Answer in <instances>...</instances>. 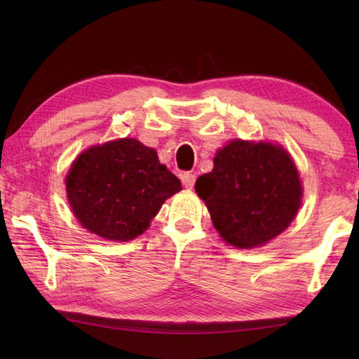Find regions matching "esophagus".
I'll return each mask as SVG.
<instances>
[{"instance_id": "obj_1", "label": "esophagus", "mask_w": 359, "mask_h": 359, "mask_svg": "<svg viewBox=\"0 0 359 359\" xmlns=\"http://www.w3.org/2000/svg\"><path fill=\"white\" fill-rule=\"evenodd\" d=\"M180 179H182V185H184L188 189H191L194 187V182H196V174L184 172L180 175Z\"/></svg>"}]
</instances>
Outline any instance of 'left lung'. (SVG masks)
Wrapping results in <instances>:
<instances>
[{
  "instance_id": "left-lung-1",
  "label": "left lung",
  "mask_w": 359,
  "mask_h": 359,
  "mask_svg": "<svg viewBox=\"0 0 359 359\" xmlns=\"http://www.w3.org/2000/svg\"><path fill=\"white\" fill-rule=\"evenodd\" d=\"M196 193L225 242L251 248L285 230L299 210L302 188L287 151L234 140L219 149L212 171L196 180Z\"/></svg>"
}]
</instances>
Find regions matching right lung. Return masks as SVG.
I'll list each match as a JSON object with an SVG mask.
<instances>
[{
    "label": "right lung",
    "mask_w": 359,
    "mask_h": 359,
    "mask_svg": "<svg viewBox=\"0 0 359 359\" xmlns=\"http://www.w3.org/2000/svg\"><path fill=\"white\" fill-rule=\"evenodd\" d=\"M180 189V180L158 162L157 152L134 139L89 148L66 177L75 217L108 241L137 238Z\"/></svg>",
    "instance_id": "right-lung-1"
}]
</instances>
